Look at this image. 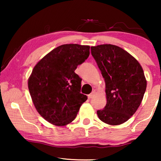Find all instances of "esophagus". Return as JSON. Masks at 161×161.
I'll return each instance as SVG.
<instances>
[{"label":"esophagus","instance_id":"34e87169","mask_svg":"<svg viewBox=\"0 0 161 161\" xmlns=\"http://www.w3.org/2000/svg\"><path fill=\"white\" fill-rule=\"evenodd\" d=\"M94 94H95V92L93 91V92H92L91 94H89V95H88V97H89V99H92V97H94Z\"/></svg>","mask_w":161,"mask_h":161}]
</instances>
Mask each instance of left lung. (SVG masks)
Segmentation results:
<instances>
[{
	"mask_svg": "<svg viewBox=\"0 0 161 161\" xmlns=\"http://www.w3.org/2000/svg\"><path fill=\"white\" fill-rule=\"evenodd\" d=\"M105 82L106 105L97 111L111 125L122 124L137 111L146 91L147 80L140 64L122 48L113 45L91 47Z\"/></svg>",
	"mask_w": 161,
	"mask_h": 161,
	"instance_id": "left-lung-1",
	"label": "left lung"
}]
</instances>
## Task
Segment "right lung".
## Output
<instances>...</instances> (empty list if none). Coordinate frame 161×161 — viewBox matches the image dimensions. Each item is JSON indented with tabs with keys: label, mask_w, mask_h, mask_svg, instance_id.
Listing matches in <instances>:
<instances>
[{
	"label": "right lung",
	"mask_w": 161,
	"mask_h": 161,
	"mask_svg": "<svg viewBox=\"0 0 161 161\" xmlns=\"http://www.w3.org/2000/svg\"><path fill=\"white\" fill-rule=\"evenodd\" d=\"M89 49L88 45H62L34 67L28 89L36 111L48 122L57 126L69 124L87 100L80 93L82 79L75 70L89 57Z\"/></svg>",
	"instance_id": "add662e5"
}]
</instances>
